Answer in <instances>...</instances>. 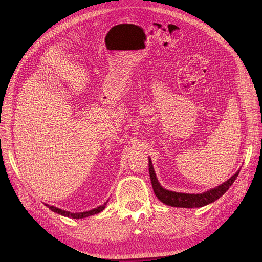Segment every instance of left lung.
I'll list each match as a JSON object with an SVG mask.
<instances>
[{
  "label": "left lung",
  "mask_w": 262,
  "mask_h": 262,
  "mask_svg": "<svg viewBox=\"0 0 262 262\" xmlns=\"http://www.w3.org/2000/svg\"><path fill=\"white\" fill-rule=\"evenodd\" d=\"M148 171H149V177H150V182H152L154 193L157 196V199L166 205L172 206V207H183V208L203 207V206H206L216 201L229 189V187L232 185L233 182H235L240 172L239 170L235 175H232L227 182L220 185L219 187H215L214 189H211L207 192H204V193H201V194H190V193H178V192L163 189L157 181L156 174L153 169L152 160L149 158H148Z\"/></svg>",
  "instance_id": "obj_1"
}]
</instances>
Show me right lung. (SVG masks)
<instances>
[{
  "label": "right lung",
  "instance_id": "obj_1",
  "mask_svg": "<svg viewBox=\"0 0 262 262\" xmlns=\"http://www.w3.org/2000/svg\"><path fill=\"white\" fill-rule=\"evenodd\" d=\"M108 202V201H107ZM106 202V203H107ZM106 203L104 205H101L99 206L98 208H94L92 210H89V211H85V212H70V211H66V210H62V209H59L57 207H54V206H49L47 205L48 207L56 213H59L61 215H64V216H68V217H73V219H82V217H86V216H90V215H93V214H96L99 213L101 211H103L105 209V206H106Z\"/></svg>",
  "mask_w": 262,
  "mask_h": 262
}]
</instances>
